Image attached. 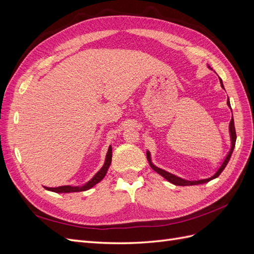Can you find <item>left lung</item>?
Segmentation results:
<instances>
[{"label": "left lung", "mask_w": 254, "mask_h": 254, "mask_svg": "<svg viewBox=\"0 0 254 254\" xmlns=\"http://www.w3.org/2000/svg\"><path fill=\"white\" fill-rule=\"evenodd\" d=\"M219 80H220L221 87L224 88V84H222V80H221L220 78H219ZM227 104H228V106L230 107V108H231V105H230L229 98H228V102H227ZM230 134H231V142H232L231 149H230V151H229V153H228V156L226 157V159H225L224 162H222L221 166L219 167V170H218L216 173H215V174L211 177V178L202 179V180H198V181H189V180H184V179L179 178V177H177V176H175V175H173V174L167 173V172H165V171H163V170H161V168H159V167H157V166L153 165V164L151 163V161H150V155H149V152H148V151H147V159H148V161H149V164H150V166H151V168H152L153 171H156L159 175H161L162 177H164V178H165L167 181H170L171 183L175 184V186L186 187V186H196V184H202V183L209 182V181H211V180H213V179H215V178H217V177L222 173V171L225 170V167L227 166L228 162L230 161V158H231V156H232V152H233V149H234V147H235V142H236V132H235V126H234V120H233V118L231 119V122H230Z\"/></svg>", "instance_id": "8db88e82"}]
</instances>
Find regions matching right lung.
<instances>
[{
    "label": "right lung",
    "mask_w": 254,
    "mask_h": 254,
    "mask_svg": "<svg viewBox=\"0 0 254 254\" xmlns=\"http://www.w3.org/2000/svg\"><path fill=\"white\" fill-rule=\"evenodd\" d=\"M111 159H112V147L110 146L108 152H107V156H106V161H105V164L104 166L101 168V171H99L93 178H92L88 183L84 184L83 187H70V186H64V187H59V188H47L44 187L47 190H52V191H55V193H72V191H83V190H87L91 188H93L96 183H98L101 180H103V178L105 177V175L107 174V171H108V168L111 164Z\"/></svg>",
    "instance_id": "right-lung-1"
}]
</instances>
